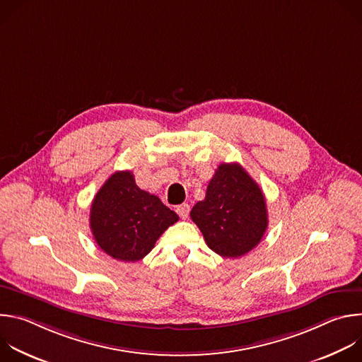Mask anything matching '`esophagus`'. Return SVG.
Instances as JSON below:
<instances>
[{"label": "esophagus", "instance_id": "34e87169", "mask_svg": "<svg viewBox=\"0 0 362 362\" xmlns=\"http://www.w3.org/2000/svg\"><path fill=\"white\" fill-rule=\"evenodd\" d=\"M176 212L177 215L182 218V219H186L189 216V212H190V206L187 203H183V204H179L176 208Z\"/></svg>", "mask_w": 362, "mask_h": 362}]
</instances>
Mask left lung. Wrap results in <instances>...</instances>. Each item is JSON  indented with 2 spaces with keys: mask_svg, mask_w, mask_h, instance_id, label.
Listing matches in <instances>:
<instances>
[{
  "mask_svg": "<svg viewBox=\"0 0 362 362\" xmlns=\"http://www.w3.org/2000/svg\"><path fill=\"white\" fill-rule=\"evenodd\" d=\"M190 218L208 246L223 257L247 253L268 228L265 196L239 163L219 165Z\"/></svg>",
  "mask_w": 362,
  "mask_h": 362,
  "instance_id": "obj_1",
  "label": "left lung"
}]
</instances>
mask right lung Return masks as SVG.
<instances>
[{"label":"right lung","mask_w":362,"mask_h":362,"mask_svg":"<svg viewBox=\"0 0 362 362\" xmlns=\"http://www.w3.org/2000/svg\"><path fill=\"white\" fill-rule=\"evenodd\" d=\"M179 216L162 200L141 190L132 172H116L100 187L90 209L94 240L109 256L136 262L154 247Z\"/></svg>","instance_id":"obj_1"}]
</instances>
